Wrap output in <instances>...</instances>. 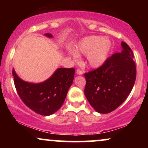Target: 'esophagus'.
<instances>
[{
	"label": "esophagus",
	"mask_w": 148,
	"mask_h": 148,
	"mask_svg": "<svg viewBox=\"0 0 148 148\" xmlns=\"http://www.w3.org/2000/svg\"><path fill=\"white\" fill-rule=\"evenodd\" d=\"M76 74H77L78 75H82V74H83V71L81 70V69H78L77 70H76Z\"/></svg>",
	"instance_id": "esophagus-1"
}]
</instances>
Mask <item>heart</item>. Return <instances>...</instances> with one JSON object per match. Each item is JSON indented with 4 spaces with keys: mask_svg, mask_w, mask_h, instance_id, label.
<instances>
[{
    "mask_svg": "<svg viewBox=\"0 0 148 148\" xmlns=\"http://www.w3.org/2000/svg\"><path fill=\"white\" fill-rule=\"evenodd\" d=\"M112 49L109 39L99 35H91L83 38L76 45L75 52L69 53L75 60L79 56L86 55V63L90 68L97 69L106 62Z\"/></svg>",
    "mask_w": 148,
    "mask_h": 148,
    "instance_id": "1",
    "label": "heart"
}]
</instances>
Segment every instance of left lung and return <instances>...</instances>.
I'll return each mask as SVG.
<instances>
[{
	"instance_id": "left-lung-1",
	"label": "left lung",
	"mask_w": 148,
	"mask_h": 148,
	"mask_svg": "<svg viewBox=\"0 0 148 148\" xmlns=\"http://www.w3.org/2000/svg\"><path fill=\"white\" fill-rule=\"evenodd\" d=\"M101 67L84 74V93L97 113H108L123 103L130 94L136 77L134 54L125 42Z\"/></svg>"
}]
</instances>
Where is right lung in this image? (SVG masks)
<instances>
[{
    "instance_id": "obj_1",
    "label": "right lung",
    "mask_w": 148,
    "mask_h": 148,
    "mask_svg": "<svg viewBox=\"0 0 148 148\" xmlns=\"http://www.w3.org/2000/svg\"><path fill=\"white\" fill-rule=\"evenodd\" d=\"M45 36L51 38L50 33ZM74 68H58L41 83L23 81L12 69L15 88L18 96L28 108L42 115H51L62 106L74 77Z\"/></svg>"
}]
</instances>
